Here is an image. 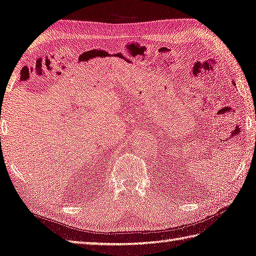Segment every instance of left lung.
Instances as JSON below:
<instances>
[{
  "instance_id": "1",
  "label": "left lung",
  "mask_w": 256,
  "mask_h": 256,
  "mask_svg": "<svg viewBox=\"0 0 256 256\" xmlns=\"http://www.w3.org/2000/svg\"><path fill=\"white\" fill-rule=\"evenodd\" d=\"M234 85H236V84H234Z\"/></svg>"
}]
</instances>
